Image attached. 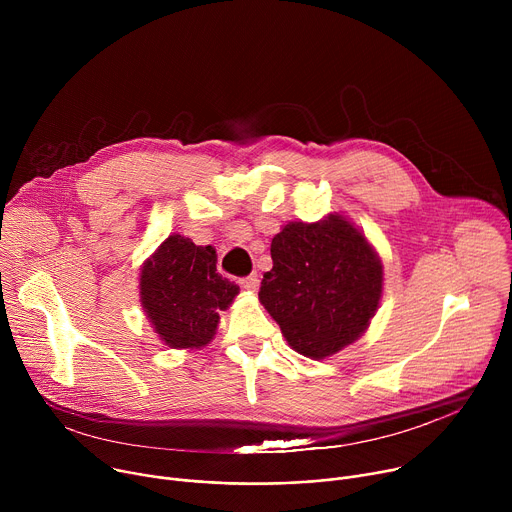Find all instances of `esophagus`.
<instances>
[{
	"instance_id": "34e87169",
	"label": "esophagus",
	"mask_w": 512,
	"mask_h": 512,
	"mask_svg": "<svg viewBox=\"0 0 512 512\" xmlns=\"http://www.w3.org/2000/svg\"><path fill=\"white\" fill-rule=\"evenodd\" d=\"M239 285H241L243 289H247V291H255V289L259 287V277H257L255 273L245 275V277H241V279H239Z\"/></svg>"
}]
</instances>
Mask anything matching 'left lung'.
<instances>
[{
  "mask_svg": "<svg viewBox=\"0 0 512 512\" xmlns=\"http://www.w3.org/2000/svg\"><path fill=\"white\" fill-rule=\"evenodd\" d=\"M271 259L259 300L296 352L326 358L367 330L381 300L383 265L344 216L285 225L271 241Z\"/></svg>",
  "mask_w": 512,
  "mask_h": 512,
  "instance_id": "8db88e82",
  "label": "left lung"
}]
</instances>
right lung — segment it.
<instances>
[{"label":"right lung","instance_id":"1","mask_svg":"<svg viewBox=\"0 0 512 512\" xmlns=\"http://www.w3.org/2000/svg\"><path fill=\"white\" fill-rule=\"evenodd\" d=\"M141 304L170 348H200L218 326L239 285L216 271V251L170 235L141 269Z\"/></svg>","mask_w":512,"mask_h":512}]
</instances>
